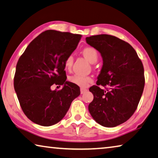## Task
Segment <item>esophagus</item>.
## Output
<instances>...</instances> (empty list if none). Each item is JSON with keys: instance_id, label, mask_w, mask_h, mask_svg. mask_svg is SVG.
<instances>
[{"instance_id": "34e87169", "label": "esophagus", "mask_w": 158, "mask_h": 158, "mask_svg": "<svg viewBox=\"0 0 158 158\" xmlns=\"http://www.w3.org/2000/svg\"><path fill=\"white\" fill-rule=\"evenodd\" d=\"M80 91H81V94H84L85 92L87 91V89H84V88H81V89H80Z\"/></svg>"}]
</instances>
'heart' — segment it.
I'll use <instances>...</instances> for the list:
<instances>
[{
	"instance_id": "obj_1",
	"label": "heart",
	"mask_w": 158,
	"mask_h": 158,
	"mask_svg": "<svg viewBox=\"0 0 158 158\" xmlns=\"http://www.w3.org/2000/svg\"><path fill=\"white\" fill-rule=\"evenodd\" d=\"M81 54L87 60L91 62V63H95L98 60V52L97 50L93 47H85L82 49ZM74 58L72 56H69L67 57L64 63V69L67 71H69L72 68V64H73ZM70 82L75 85H77L81 88H86L88 86L89 84H91L93 81L91 77L88 76H82L79 74H74L69 78Z\"/></svg>"
}]
</instances>
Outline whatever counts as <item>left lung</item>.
I'll return each instance as SVG.
<instances>
[{
    "mask_svg": "<svg viewBox=\"0 0 158 158\" xmlns=\"http://www.w3.org/2000/svg\"><path fill=\"white\" fill-rule=\"evenodd\" d=\"M86 41L102 58L98 86L89 89L94 95L89 112L102 126L117 127L128 120L139 105L145 85L142 62L131 45L116 36L100 34Z\"/></svg>",
    "mask_w": 158,
    "mask_h": 158,
    "instance_id": "obj_1",
    "label": "left lung"
}]
</instances>
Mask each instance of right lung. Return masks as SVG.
<instances>
[{"label": "right lung", "instance_id": "1", "mask_svg": "<svg viewBox=\"0 0 158 158\" xmlns=\"http://www.w3.org/2000/svg\"><path fill=\"white\" fill-rule=\"evenodd\" d=\"M81 35L47 30L35 38L19 57L14 88L25 115L34 123L49 127L65 116L80 95L77 85L66 81L64 63L77 48ZM52 85H62L52 91Z\"/></svg>", "mask_w": 158, "mask_h": 158}]
</instances>
